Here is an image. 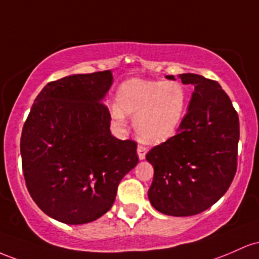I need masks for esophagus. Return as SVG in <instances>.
Instances as JSON below:
<instances>
[{
  "label": "esophagus",
  "instance_id": "obj_1",
  "mask_svg": "<svg viewBox=\"0 0 259 259\" xmlns=\"http://www.w3.org/2000/svg\"><path fill=\"white\" fill-rule=\"evenodd\" d=\"M148 152V148L144 147V145L139 144L138 148H137V153H138V158L141 159V160H143V159L145 158V154H147Z\"/></svg>",
  "mask_w": 259,
  "mask_h": 259
}]
</instances>
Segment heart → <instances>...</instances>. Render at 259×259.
Here are the masks:
<instances>
[{
	"mask_svg": "<svg viewBox=\"0 0 259 259\" xmlns=\"http://www.w3.org/2000/svg\"><path fill=\"white\" fill-rule=\"evenodd\" d=\"M112 117L124 123L126 115L135 116L139 138L148 143H161L179 128L184 118L187 94L176 80H145L133 78L122 83L116 94Z\"/></svg>",
	"mask_w": 259,
	"mask_h": 259,
	"instance_id": "1",
	"label": "heart"
}]
</instances>
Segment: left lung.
Segmentation results:
<instances>
[{
  "mask_svg": "<svg viewBox=\"0 0 259 259\" xmlns=\"http://www.w3.org/2000/svg\"><path fill=\"white\" fill-rule=\"evenodd\" d=\"M179 77L193 84L194 91L176 135L145 155L154 167L148 197L162 214L190 217L210 208L230 187L237 168L240 122L217 80L193 73Z\"/></svg>",
  "mask_w": 259,
  "mask_h": 259,
  "instance_id": "left-lung-1",
  "label": "left lung"
}]
</instances>
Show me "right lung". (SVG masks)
I'll list each match as a JSON object with an SVG mask.
<instances>
[{"label": "right lung", "mask_w": 259, "mask_h": 259, "mask_svg": "<svg viewBox=\"0 0 259 259\" xmlns=\"http://www.w3.org/2000/svg\"><path fill=\"white\" fill-rule=\"evenodd\" d=\"M110 71L73 74L46 84L20 137L24 180L45 214L65 224L97 220L114 204L122 177L137 165V143L110 132L103 98Z\"/></svg>", "instance_id": "add662e5"}]
</instances>
